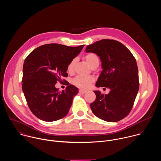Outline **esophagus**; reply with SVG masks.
Listing matches in <instances>:
<instances>
[{
    "mask_svg": "<svg viewBox=\"0 0 161 161\" xmlns=\"http://www.w3.org/2000/svg\"><path fill=\"white\" fill-rule=\"evenodd\" d=\"M79 92L81 94H85L86 92V90H79Z\"/></svg>",
    "mask_w": 161,
    "mask_h": 161,
    "instance_id": "obj_1",
    "label": "esophagus"
}]
</instances>
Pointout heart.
I'll list each match as a JSON object with an SVG mask.
<instances>
[{"instance_id": "obj_1", "label": "heart", "mask_w": 161, "mask_h": 161, "mask_svg": "<svg viewBox=\"0 0 161 161\" xmlns=\"http://www.w3.org/2000/svg\"><path fill=\"white\" fill-rule=\"evenodd\" d=\"M85 59L88 64L92 67L96 64L99 62V58L97 56L92 53H89L86 54L85 57ZM76 64V60H72L70 63L67 65V71L69 73H72L74 71V69ZM94 81V79L92 76H77L75 77L72 82L78 88L86 89Z\"/></svg>"}]
</instances>
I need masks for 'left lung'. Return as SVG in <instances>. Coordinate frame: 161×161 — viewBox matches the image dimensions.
<instances>
[{"mask_svg":"<svg viewBox=\"0 0 161 161\" xmlns=\"http://www.w3.org/2000/svg\"><path fill=\"white\" fill-rule=\"evenodd\" d=\"M86 53L97 55L101 61V71L96 86L109 89L103 95L95 90L96 100L90 108L96 117L109 122L126 117L133 106L139 90L138 69L131 52L121 42L103 39L87 46Z\"/></svg>","mask_w":161,"mask_h":161,"instance_id":"8db88e82","label":"left lung"}]
</instances>
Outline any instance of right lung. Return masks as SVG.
I'll list each match as a JSON object with an SVG mask.
<instances>
[{
    "mask_svg": "<svg viewBox=\"0 0 161 161\" xmlns=\"http://www.w3.org/2000/svg\"><path fill=\"white\" fill-rule=\"evenodd\" d=\"M83 47L44 44L34 50L25 58L22 90L31 111L40 120L56 121L66 116L69 111L73 98L78 93V88L67 83L65 90L59 91L55 84L68 76V64Z\"/></svg>",
    "mask_w": 161,
    "mask_h": 161,
    "instance_id": "right-lung-1",
    "label": "right lung"
}]
</instances>
